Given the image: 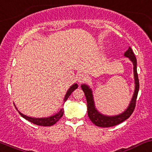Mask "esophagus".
Returning <instances> with one entry per match:
<instances>
[{"instance_id": "obj_1", "label": "esophagus", "mask_w": 152, "mask_h": 152, "mask_svg": "<svg viewBox=\"0 0 152 152\" xmlns=\"http://www.w3.org/2000/svg\"><path fill=\"white\" fill-rule=\"evenodd\" d=\"M86 80V76H85L84 74H79V76H78V81H79V83H82L84 82Z\"/></svg>"}]
</instances>
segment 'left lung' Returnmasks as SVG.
Here are the masks:
<instances>
[{
	"label": "left lung",
	"mask_w": 152,
	"mask_h": 152,
	"mask_svg": "<svg viewBox=\"0 0 152 152\" xmlns=\"http://www.w3.org/2000/svg\"><path fill=\"white\" fill-rule=\"evenodd\" d=\"M124 56L126 57L129 58V59L132 61L133 64V72H134L135 84H136V86H135V91L132 99L131 101V103H130L127 110L124 113H123L122 114L115 116H106L99 113V112L96 110L94 107L92 91H91V89H89V87L87 85H81V89L84 91L86 102H87L88 116H89V119L91 120V122L94 123V125H96V126H99V127L107 128L120 124V123L127 120L132 115L133 111H134L135 107H136V99H137L138 90H139V81H138L137 73L136 58L135 56L134 53H133L132 49L131 48V47H129L128 50L125 53Z\"/></svg>",
	"instance_id": "1"
}]
</instances>
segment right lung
<instances>
[{
    "label": "right lung",
    "mask_w": 152,
    "mask_h": 152,
    "mask_svg": "<svg viewBox=\"0 0 152 152\" xmlns=\"http://www.w3.org/2000/svg\"><path fill=\"white\" fill-rule=\"evenodd\" d=\"M77 88H78L77 84H73L71 86V88L68 89L67 93H66V96H65L64 101H63L64 102H63V104L65 103V102L67 100V99L69 97V96L71 94V93H72L75 89H77ZM19 114L23 117V118H25L26 120H27V121H29V122L34 123V124L37 125V126H53V125L56 124V123H57L60 119H61V117H62L63 115V109H61V110L58 112L57 114L54 115L49 117V118H30V117L24 115H23L22 113H21L20 112H19Z\"/></svg>",
    "instance_id": "1"
}]
</instances>
